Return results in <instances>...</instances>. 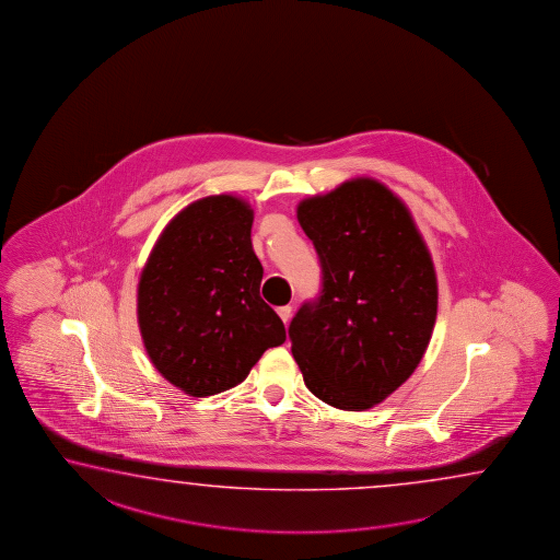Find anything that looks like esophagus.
Masks as SVG:
<instances>
[{"label":"esophagus","instance_id":"esophagus-1","mask_svg":"<svg viewBox=\"0 0 560 560\" xmlns=\"http://www.w3.org/2000/svg\"><path fill=\"white\" fill-rule=\"evenodd\" d=\"M291 305H285V307H279L277 308V313H279V317L283 319V323H289V319H291Z\"/></svg>","mask_w":560,"mask_h":560}]
</instances>
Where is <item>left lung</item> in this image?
Segmentation results:
<instances>
[{"mask_svg": "<svg viewBox=\"0 0 560 560\" xmlns=\"http://www.w3.org/2000/svg\"><path fill=\"white\" fill-rule=\"evenodd\" d=\"M298 219L319 255L323 289L289 325L308 390L366 411L411 377L436 320L433 259L407 206L371 177L303 199Z\"/></svg>", "mask_w": 560, "mask_h": 560, "instance_id": "8db88e82", "label": "left lung"}]
</instances>
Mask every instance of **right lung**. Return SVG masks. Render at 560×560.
<instances>
[{
  "label": "right lung",
  "instance_id": "right-lung-1",
  "mask_svg": "<svg viewBox=\"0 0 560 560\" xmlns=\"http://www.w3.org/2000/svg\"><path fill=\"white\" fill-rule=\"evenodd\" d=\"M253 209L209 195L163 229L138 285V320L151 363L191 397L240 385L285 325L261 295Z\"/></svg>",
  "mask_w": 560,
  "mask_h": 560
}]
</instances>
